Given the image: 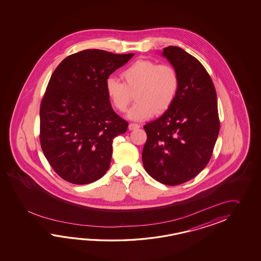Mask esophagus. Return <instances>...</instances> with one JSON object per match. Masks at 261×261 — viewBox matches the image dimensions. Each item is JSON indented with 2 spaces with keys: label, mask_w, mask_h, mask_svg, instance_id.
I'll use <instances>...</instances> for the list:
<instances>
[{
  "label": "esophagus",
  "mask_w": 261,
  "mask_h": 261,
  "mask_svg": "<svg viewBox=\"0 0 261 261\" xmlns=\"http://www.w3.org/2000/svg\"><path fill=\"white\" fill-rule=\"evenodd\" d=\"M141 127L139 124H135V123H129L128 124V129L129 130H133V129H136V128H139Z\"/></svg>",
  "instance_id": "esophagus-1"
}]
</instances>
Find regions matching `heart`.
Returning a JSON list of instances; mask_svg holds the SVG:
<instances>
[{"label": "heart", "mask_w": 261, "mask_h": 261, "mask_svg": "<svg viewBox=\"0 0 261 261\" xmlns=\"http://www.w3.org/2000/svg\"><path fill=\"white\" fill-rule=\"evenodd\" d=\"M120 77L123 82L114 77L106 79V95L117 111L125 113L135 94L137 101L128 114L133 120L164 114L172 107L180 89L177 70L151 60L134 61L123 70Z\"/></svg>", "instance_id": "1"}]
</instances>
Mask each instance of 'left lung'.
Masks as SVG:
<instances>
[{"mask_svg": "<svg viewBox=\"0 0 261 261\" xmlns=\"http://www.w3.org/2000/svg\"><path fill=\"white\" fill-rule=\"evenodd\" d=\"M163 56L177 70L180 89L172 107L144 126L143 164L151 177L168 186L186 183L211 159L220 128L211 76L195 57L177 46Z\"/></svg>", "mask_w": 261, "mask_h": 261, "instance_id": "left-lung-1", "label": "left lung"}]
</instances>
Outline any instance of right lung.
<instances>
[{
    "mask_svg": "<svg viewBox=\"0 0 261 261\" xmlns=\"http://www.w3.org/2000/svg\"><path fill=\"white\" fill-rule=\"evenodd\" d=\"M133 55L82 50L52 73L40 106V144L50 166L67 182L92 183L110 166L113 140L126 133L128 122L113 110L105 86Z\"/></svg>",
    "mask_w": 261,
    "mask_h": 261,
    "instance_id": "obj_1",
    "label": "right lung"
}]
</instances>
